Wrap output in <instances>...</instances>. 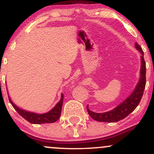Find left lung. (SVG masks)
<instances>
[{"mask_svg":"<svg viewBox=\"0 0 154 154\" xmlns=\"http://www.w3.org/2000/svg\"><path fill=\"white\" fill-rule=\"evenodd\" d=\"M136 49L141 54L140 61V77L137 82V85L132 93L125 100H123L119 105H118L116 108L112 110L106 111L103 113H96L91 111L87 106V110L89 115L91 118L98 122H116L120 120L125 119L128 116L130 113L132 112L138 104L142 98L143 91L146 87V62L144 60V53L142 48L137 43L135 44Z\"/></svg>","mask_w":154,"mask_h":154,"instance_id":"1","label":"left lung"}]
</instances>
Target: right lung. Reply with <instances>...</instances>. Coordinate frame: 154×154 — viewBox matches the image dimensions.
Returning <instances> with one entry per match:
<instances>
[{
  "label": "right lung",
  "mask_w": 154,
  "mask_h": 154,
  "mask_svg": "<svg viewBox=\"0 0 154 154\" xmlns=\"http://www.w3.org/2000/svg\"><path fill=\"white\" fill-rule=\"evenodd\" d=\"M8 99H9L12 106L14 108V109L19 113V115L22 116L24 119H25L29 123L39 125V124L54 123L59 119L60 116H61V108H62L63 95L61 94V99L51 111H49L47 113H44V114H37V113L24 110V109L17 106L14 103H13V101L10 98L9 95H8Z\"/></svg>",
  "instance_id": "add662e5"
}]
</instances>
